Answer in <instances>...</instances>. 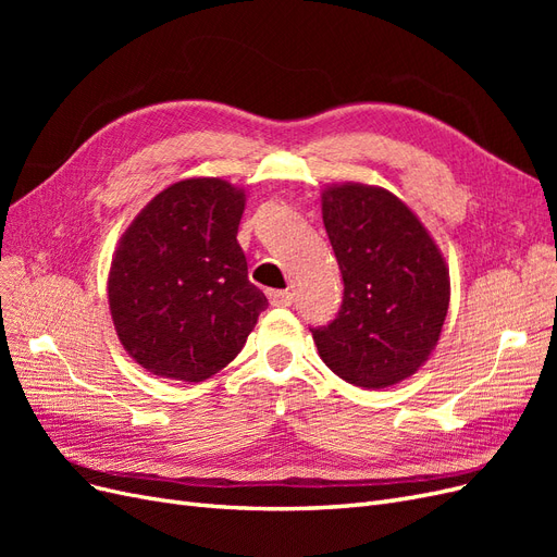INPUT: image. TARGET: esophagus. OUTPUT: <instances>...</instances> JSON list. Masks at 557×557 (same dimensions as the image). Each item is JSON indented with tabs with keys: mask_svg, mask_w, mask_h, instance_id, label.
Returning a JSON list of instances; mask_svg holds the SVG:
<instances>
[{
	"mask_svg": "<svg viewBox=\"0 0 557 557\" xmlns=\"http://www.w3.org/2000/svg\"><path fill=\"white\" fill-rule=\"evenodd\" d=\"M269 301H272L274 307H290L295 301V295L290 290H269L267 293Z\"/></svg>",
	"mask_w": 557,
	"mask_h": 557,
	"instance_id": "esophagus-1",
	"label": "esophagus"
}]
</instances>
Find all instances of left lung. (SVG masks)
<instances>
[{
	"label": "left lung",
	"instance_id": "left-lung-1",
	"mask_svg": "<svg viewBox=\"0 0 557 557\" xmlns=\"http://www.w3.org/2000/svg\"><path fill=\"white\" fill-rule=\"evenodd\" d=\"M323 223L344 278V305L311 330L332 372L367 391L413 376L440 342L450 301L448 264L418 215L391 190L332 183Z\"/></svg>",
	"mask_w": 557,
	"mask_h": 557
}]
</instances>
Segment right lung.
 I'll list each match as a JSON object with an SVG mask.
<instances>
[{"mask_svg":"<svg viewBox=\"0 0 557 557\" xmlns=\"http://www.w3.org/2000/svg\"><path fill=\"white\" fill-rule=\"evenodd\" d=\"M246 193L225 178L166 185L113 252L107 293L129 358L160 379L199 383L239 356L267 309L237 242Z\"/></svg>","mask_w":557,"mask_h":557,"instance_id":"add662e5","label":"right lung"}]
</instances>
